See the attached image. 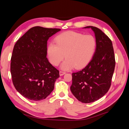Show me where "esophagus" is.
I'll list each match as a JSON object with an SVG mask.
<instances>
[{
  "instance_id": "obj_1",
  "label": "esophagus",
  "mask_w": 129,
  "mask_h": 129,
  "mask_svg": "<svg viewBox=\"0 0 129 129\" xmlns=\"http://www.w3.org/2000/svg\"><path fill=\"white\" fill-rule=\"evenodd\" d=\"M66 74V72H62V71H60V72H59V74H60V76H62V75H63L64 74Z\"/></svg>"
}]
</instances>
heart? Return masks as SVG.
<instances>
[{"mask_svg":"<svg viewBox=\"0 0 129 129\" xmlns=\"http://www.w3.org/2000/svg\"><path fill=\"white\" fill-rule=\"evenodd\" d=\"M56 45L50 43L47 47L49 62L57 66L63 60L61 66L63 71H69L74 67L80 69L86 66L94 55L97 42L91 34L84 35L74 31L62 33L55 38Z\"/></svg>","mask_w":129,"mask_h":129,"instance_id":"heart-1","label":"heart"}]
</instances>
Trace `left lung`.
Segmentation results:
<instances>
[{"label":"left lung","instance_id":"8db88e82","mask_svg":"<svg viewBox=\"0 0 129 129\" xmlns=\"http://www.w3.org/2000/svg\"><path fill=\"white\" fill-rule=\"evenodd\" d=\"M95 33L97 42L94 55L81 71L72 74L71 90L80 102L89 103L103 97L110 87L115 67L111 40L96 27L87 26Z\"/></svg>","mask_w":129,"mask_h":129}]
</instances>
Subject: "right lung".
<instances>
[{
	"label": "right lung",
	"mask_w": 129,
	"mask_h": 129,
	"mask_svg": "<svg viewBox=\"0 0 129 129\" xmlns=\"http://www.w3.org/2000/svg\"><path fill=\"white\" fill-rule=\"evenodd\" d=\"M61 30L36 26L15 44L11 56V73L15 88L29 100L45 99L54 88L59 71L47 58L48 39Z\"/></svg>",
	"instance_id": "right-lung-1"
}]
</instances>
